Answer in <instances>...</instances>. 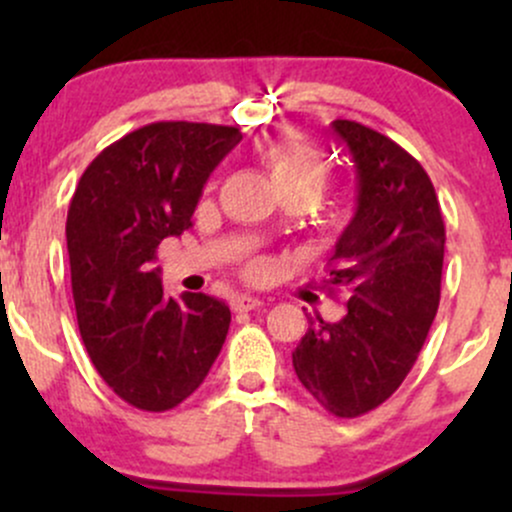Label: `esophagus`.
<instances>
[{"label": "esophagus", "instance_id": "34e87169", "mask_svg": "<svg viewBox=\"0 0 512 512\" xmlns=\"http://www.w3.org/2000/svg\"><path fill=\"white\" fill-rule=\"evenodd\" d=\"M262 305L260 298H252L248 293H240V296L233 298L231 308L236 310V313H250V310H257Z\"/></svg>", "mask_w": 512, "mask_h": 512}]
</instances>
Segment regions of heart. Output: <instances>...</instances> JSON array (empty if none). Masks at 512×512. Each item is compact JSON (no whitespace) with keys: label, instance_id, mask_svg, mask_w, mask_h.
<instances>
[{"label":"heart","instance_id":"1","mask_svg":"<svg viewBox=\"0 0 512 512\" xmlns=\"http://www.w3.org/2000/svg\"><path fill=\"white\" fill-rule=\"evenodd\" d=\"M262 156L281 195L301 190L317 199L330 182L327 158L298 134H284V137L272 139L264 146Z\"/></svg>","mask_w":512,"mask_h":512}]
</instances>
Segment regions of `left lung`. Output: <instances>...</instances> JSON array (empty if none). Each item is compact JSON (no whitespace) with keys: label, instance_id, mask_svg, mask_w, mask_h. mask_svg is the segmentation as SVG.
Here are the masks:
<instances>
[{"label":"left lung","instance_id":"left-lung-1","mask_svg":"<svg viewBox=\"0 0 512 512\" xmlns=\"http://www.w3.org/2000/svg\"><path fill=\"white\" fill-rule=\"evenodd\" d=\"M356 168V214L334 245L325 286L349 291L339 322L308 317L293 368L320 407L356 419L402 385L440 303L445 223L421 163L361 122L334 120Z\"/></svg>","mask_w":512,"mask_h":512}]
</instances>
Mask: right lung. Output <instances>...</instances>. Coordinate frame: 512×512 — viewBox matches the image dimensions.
Wrapping results in <instances>:
<instances>
[{
	"mask_svg": "<svg viewBox=\"0 0 512 512\" xmlns=\"http://www.w3.org/2000/svg\"><path fill=\"white\" fill-rule=\"evenodd\" d=\"M238 127L154 122L103 149L84 170L67 214V250L81 339L117 397L168 411L207 378L231 310L207 293H163L154 267L180 236Z\"/></svg>",
	"mask_w": 512,
	"mask_h": 512,
	"instance_id": "add662e5",
	"label": "right lung"
}]
</instances>
